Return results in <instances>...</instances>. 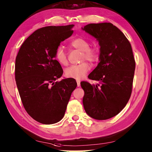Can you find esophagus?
<instances>
[{
    "label": "esophagus",
    "instance_id": "34e87169",
    "mask_svg": "<svg viewBox=\"0 0 152 152\" xmlns=\"http://www.w3.org/2000/svg\"><path fill=\"white\" fill-rule=\"evenodd\" d=\"M76 82L77 86H78V87H79L80 86V80H76Z\"/></svg>",
    "mask_w": 152,
    "mask_h": 152
}]
</instances>
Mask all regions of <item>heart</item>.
Masks as SVG:
<instances>
[{"instance_id":"1","label":"heart","mask_w":152,"mask_h":152,"mask_svg":"<svg viewBox=\"0 0 152 152\" xmlns=\"http://www.w3.org/2000/svg\"><path fill=\"white\" fill-rule=\"evenodd\" d=\"M72 47L82 51L81 60H87L91 62H96L100 58V52L98 46H90V42L82 37H78L70 42ZM55 58L60 64L66 65L68 63L67 54L62 46H58L55 50ZM90 66L88 62H83L77 65H72L65 71V75L68 78L80 80L83 78L90 70Z\"/></svg>"}]
</instances>
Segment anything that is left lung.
Listing matches in <instances>:
<instances>
[{
    "mask_svg": "<svg viewBox=\"0 0 152 152\" xmlns=\"http://www.w3.org/2000/svg\"><path fill=\"white\" fill-rule=\"evenodd\" d=\"M83 30L97 38L100 46V62L88 75L100 83H80L84 107L92 118L107 120L119 114L130 98L136 68L132 46L112 23L88 24Z\"/></svg>",
    "mask_w": 152,
    "mask_h": 152,
    "instance_id": "8db88e82",
    "label": "left lung"
}]
</instances>
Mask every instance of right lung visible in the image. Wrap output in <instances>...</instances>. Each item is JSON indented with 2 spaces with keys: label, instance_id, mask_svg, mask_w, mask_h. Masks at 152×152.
I'll return each instance as SVG.
<instances>
[{
  "label": "right lung",
  "instance_id": "obj_1",
  "mask_svg": "<svg viewBox=\"0 0 152 152\" xmlns=\"http://www.w3.org/2000/svg\"><path fill=\"white\" fill-rule=\"evenodd\" d=\"M73 24L49 26L36 30L21 45L15 60V80L22 103L33 119L43 124L58 122L64 117L74 78L56 81L63 74L55 50L73 34Z\"/></svg>",
  "mask_w": 152,
  "mask_h": 152
}]
</instances>
